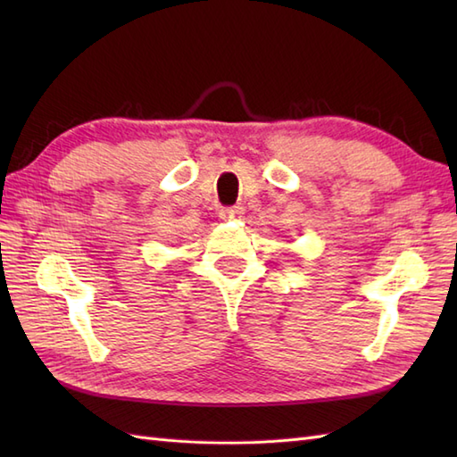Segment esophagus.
I'll list each match as a JSON object with an SVG mask.
<instances>
[{
    "label": "esophagus",
    "instance_id": "obj_1",
    "mask_svg": "<svg viewBox=\"0 0 457 457\" xmlns=\"http://www.w3.org/2000/svg\"><path fill=\"white\" fill-rule=\"evenodd\" d=\"M239 216V210L236 206H229V208H223L221 210V218L223 220H234Z\"/></svg>",
    "mask_w": 457,
    "mask_h": 457
}]
</instances>
